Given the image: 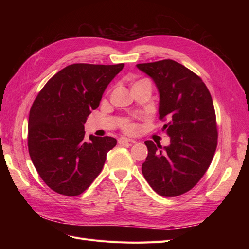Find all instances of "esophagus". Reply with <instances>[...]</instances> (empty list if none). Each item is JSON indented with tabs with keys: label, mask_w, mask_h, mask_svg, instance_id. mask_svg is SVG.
Instances as JSON below:
<instances>
[{
	"label": "esophagus",
	"mask_w": 249,
	"mask_h": 249,
	"mask_svg": "<svg viewBox=\"0 0 249 249\" xmlns=\"http://www.w3.org/2000/svg\"><path fill=\"white\" fill-rule=\"evenodd\" d=\"M136 142H137L136 140L126 138V137H120V138L118 139V143H119V144H134V143H136Z\"/></svg>",
	"instance_id": "34e87169"
}]
</instances>
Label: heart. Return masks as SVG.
<instances>
[{
    "label": "heart",
    "mask_w": 249,
    "mask_h": 249,
    "mask_svg": "<svg viewBox=\"0 0 249 249\" xmlns=\"http://www.w3.org/2000/svg\"><path fill=\"white\" fill-rule=\"evenodd\" d=\"M135 129H136V125H135L133 123H130V122L124 123V130L125 132L133 133V132L135 131Z\"/></svg>",
    "instance_id": "heart-1"
}]
</instances>
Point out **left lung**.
I'll use <instances>...</instances> for the list:
<instances>
[{
  "mask_svg": "<svg viewBox=\"0 0 249 249\" xmlns=\"http://www.w3.org/2000/svg\"><path fill=\"white\" fill-rule=\"evenodd\" d=\"M159 90V118L170 144L146 140L148 154L142 173L161 196L175 197L191 190L208 170L217 147L216 114L202 80L170 59L140 63Z\"/></svg>",
  "mask_w": 249,
  "mask_h": 249,
  "instance_id": "1",
  "label": "left lung"
}]
</instances>
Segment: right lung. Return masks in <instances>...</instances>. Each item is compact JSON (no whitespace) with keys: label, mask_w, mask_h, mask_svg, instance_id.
Segmentation results:
<instances>
[{"label":"right lung","mask_w":249,"mask_h":249,"mask_svg":"<svg viewBox=\"0 0 249 249\" xmlns=\"http://www.w3.org/2000/svg\"><path fill=\"white\" fill-rule=\"evenodd\" d=\"M124 64L76 63L53 76L32 105L28 123V148L34 166L52 190L77 196L100 175L113 137L90 135L84 124L99 107L105 89Z\"/></svg>","instance_id":"right-lung-1"}]
</instances>
